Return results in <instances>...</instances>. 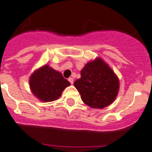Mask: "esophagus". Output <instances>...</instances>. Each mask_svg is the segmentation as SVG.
I'll return each mask as SVG.
<instances>
[{"mask_svg":"<svg viewBox=\"0 0 152 152\" xmlns=\"http://www.w3.org/2000/svg\"><path fill=\"white\" fill-rule=\"evenodd\" d=\"M68 80H69V83L71 84L73 83V79H72V78H69Z\"/></svg>","mask_w":152,"mask_h":152,"instance_id":"esophagus-1","label":"esophagus"}]
</instances>
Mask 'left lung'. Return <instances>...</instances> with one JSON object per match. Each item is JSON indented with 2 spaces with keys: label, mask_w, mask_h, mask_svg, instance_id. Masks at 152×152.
I'll use <instances>...</instances> for the list:
<instances>
[{
  "label": "left lung",
  "mask_w": 152,
  "mask_h": 152,
  "mask_svg": "<svg viewBox=\"0 0 152 152\" xmlns=\"http://www.w3.org/2000/svg\"><path fill=\"white\" fill-rule=\"evenodd\" d=\"M81 77L74 82L84 104L92 108L111 104L119 90V80L104 60L96 58L85 65Z\"/></svg>",
  "instance_id": "obj_1"
}]
</instances>
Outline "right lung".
I'll use <instances>...</instances> for the list:
<instances>
[{"label":"right lung","mask_w":152,"mask_h":152,"mask_svg":"<svg viewBox=\"0 0 152 152\" xmlns=\"http://www.w3.org/2000/svg\"><path fill=\"white\" fill-rule=\"evenodd\" d=\"M70 85L61 72L48 65L42 66L31 74L29 86L32 94L42 102H51L60 97L62 91Z\"/></svg>","instance_id":"obj_1"}]
</instances>
